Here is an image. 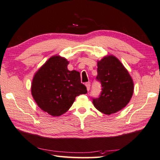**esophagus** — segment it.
Returning <instances> with one entry per match:
<instances>
[{
    "label": "esophagus",
    "instance_id": "obj_1",
    "mask_svg": "<svg viewBox=\"0 0 160 160\" xmlns=\"http://www.w3.org/2000/svg\"><path fill=\"white\" fill-rule=\"evenodd\" d=\"M85 85H86L88 91H89L90 88V82H87V83H86V84H85Z\"/></svg>",
    "mask_w": 160,
    "mask_h": 160
}]
</instances>
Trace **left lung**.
Segmentation results:
<instances>
[{
	"label": "left lung",
	"instance_id": "8db88e82",
	"mask_svg": "<svg viewBox=\"0 0 160 160\" xmlns=\"http://www.w3.org/2000/svg\"><path fill=\"white\" fill-rule=\"evenodd\" d=\"M97 81L102 86L99 97L92 98L94 107L106 115L123 109L132 96L134 84L128 72L114 56L103 58L97 63Z\"/></svg>",
	"mask_w": 160,
	"mask_h": 160
}]
</instances>
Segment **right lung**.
<instances>
[{"mask_svg": "<svg viewBox=\"0 0 160 160\" xmlns=\"http://www.w3.org/2000/svg\"><path fill=\"white\" fill-rule=\"evenodd\" d=\"M66 58L54 56L35 74L32 94L38 107L52 116H60L72 105L77 96L87 93L80 73L70 71Z\"/></svg>", "mask_w": 160, "mask_h": 160, "instance_id": "add662e5", "label": "right lung"}]
</instances>
